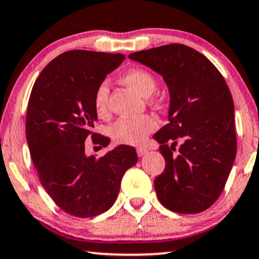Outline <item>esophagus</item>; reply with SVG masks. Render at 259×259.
<instances>
[{
  "label": "esophagus",
  "instance_id": "esophagus-1",
  "mask_svg": "<svg viewBox=\"0 0 259 259\" xmlns=\"http://www.w3.org/2000/svg\"><path fill=\"white\" fill-rule=\"evenodd\" d=\"M137 153H138V155L139 156H145L146 154H147L148 153V149H146L145 147H139L138 149H137Z\"/></svg>",
  "mask_w": 259,
  "mask_h": 259
}]
</instances>
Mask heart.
I'll return each instance as SVG.
<instances>
[{
	"instance_id": "1",
	"label": "heart",
	"mask_w": 259,
	"mask_h": 259,
	"mask_svg": "<svg viewBox=\"0 0 259 259\" xmlns=\"http://www.w3.org/2000/svg\"><path fill=\"white\" fill-rule=\"evenodd\" d=\"M122 84L132 89L142 97H149L155 91L154 76L144 69H131L122 74ZM93 107L99 117L108 113V85L100 83L93 95ZM157 127V120L153 115L139 118H121L110 127V136L118 144L139 145Z\"/></svg>"
}]
</instances>
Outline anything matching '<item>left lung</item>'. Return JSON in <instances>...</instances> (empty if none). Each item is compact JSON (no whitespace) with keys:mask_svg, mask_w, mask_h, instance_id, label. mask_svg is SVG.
<instances>
[{"mask_svg":"<svg viewBox=\"0 0 259 259\" xmlns=\"http://www.w3.org/2000/svg\"><path fill=\"white\" fill-rule=\"evenodd\" d=\"M128 58L162 76L169 92V122L153 136L166 160L154 180L157 198L175 212L204 211L222 193L236 156L229 88L207 57L183 44L133 52ZM178 138L182 145L173 155Z\"/></svg>","mask_w":259,"mask_h":259,"instance_id":"1","label":"left lung"}]
</instances>
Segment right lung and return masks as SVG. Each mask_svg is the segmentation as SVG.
I'll return each instance as SVG.
<instances>
[{
    "mask_svg": "<svg viewBox=\"0 0 259 259\" xmlns=\"http://www.w3.org/2000/svg\"><path fill=\"white\" fill-rule=\"evenodd\" d=\"M125 55L71 50L44 67L29 98L25 133L40 183L62 210L77 217L107 211L121 179L138 162L136 148L119 145L102 157L85 154L92 136L99 147L110 139L92 133L98 119L93 95Z\"/></svg>",
    "mask_w": 259,
    "mask_h": 259,
    "instance_id": "add662e5",
    "label": "right lung"
}]
</instances>
